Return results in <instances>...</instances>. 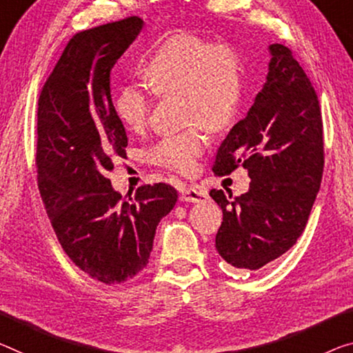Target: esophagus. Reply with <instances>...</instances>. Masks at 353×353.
<instances>
[{
	"instance_id": "esophagus-1",
	"label": "esophagus",
	"mask_w": 353,
	"mask_h": 353,
	"mask_svg": "<svg viewBox=\"0 0 353 353\" xmlns=\"http://www.w3.org/2000/svg\"><path fill=\"white\" fill-rule=\"evenodd\" d=\"M207 191L200 189L197 186H188L184 188L180 194L181 202H192V203H200L203 200H207Z\"/></svg>"
}]
</instances>
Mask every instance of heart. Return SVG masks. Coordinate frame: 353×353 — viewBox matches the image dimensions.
I'll use <instances>...</instances> for the list:
<instances>
[{
	"mask_svg": "<svg viewBox=\"0 0 353 353\" xmlns=\"http://www.w3.org/2000/svg\"><path fill=\"white\" fill-rule=\"evenodd\" d=\"M146 85L158 96H181V118L191 123L181 132L161 139L148 151L151 164L178 173H192L205 150V128L219 132L236 115L243 94V68L229 44H211L197 32H175L140 64ZM150 93L126 85L115 97V112L126 129L142 132L148 124Z\"/></svg>",
	"mask_w": 353,
	"mask_h": 353,
	"instance_id": "b5f03b06",
	"label": "heart"
}]
</instances>
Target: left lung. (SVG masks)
I'll return each instance as SVG.
<instances>
[{"label": "left lung", "instance_id": "obj_1", "mask_svg": "<svg viewBox=\"0 0 353 353\" xmlns=\"http://www.w3.org/2000/svg\"><path fill=\"white\" fill-rule=\"evenodd\" d=\"M267 83L246 118L221 143L213 172L243 165L251 178L240 197L211 189L222 210L219 256L257 271L285 254L305 230L323 173V124L316 90L290 48L270 46Z\"/></svg>", "mask_w": 353, "mask_h": 353}]
</instances>
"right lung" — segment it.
<instances>
[{"label":"right lung","mask_w":353,"mask_h":353,"mask_svg":"<svg viewBox=\"0 0 353 353\" xmlns=\"http://www.w3.org/2000/svg\"><path fill=\"white\" fill-rule=\"evenodd\" d=\"M143 20L126 17L70 37L37 107V186L59 245L104 284L132 279L148 263L156 227L175 207L170 184L113 191L107 172L126 158L128 135L110 94V72Z\"/></svg>","instance_id":"1"}]
</instances>
